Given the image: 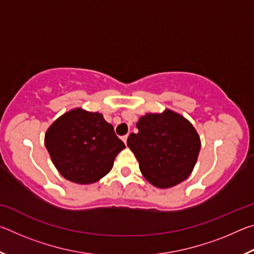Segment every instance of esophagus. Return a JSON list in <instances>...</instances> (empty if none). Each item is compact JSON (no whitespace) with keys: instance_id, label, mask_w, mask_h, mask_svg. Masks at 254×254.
<instances>
[{"instance_id":"1","label":"esophagus","mask_w":254,"mask_h":254,"mask_svg":"<svg viewBox=\"0 0 254 254\" xmlns=\"http://www.w3.org/2000/svg\"><path fill=\"white\" fill-rule=\"evenodd\" d=\"M127 136H128L127 134H126V135H123V136H122V141H123L124 143H127Z\"/></svg>"}]
</instances>
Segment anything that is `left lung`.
<instances>
[{
    "label": "left lung",
    "instance_id": "left-lung-1",
    "mask_svg": "<svg viewBox=\"0 0 254 254\" xmlns=\"http://www.w3.org/2000/svg\"><path fill=\"white\" fill-rule=\"evenodd\" d=\"M139 132L127 137L140 171L158 188H170L186 180L197 162L200 137L196 128L177 112L142 115L136 123Z\"/></svg>",
    "mask_w": 254,
    "mask_h": 254
}]
</instances>
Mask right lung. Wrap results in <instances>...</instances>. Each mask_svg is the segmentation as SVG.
<instances>
[{"label": "right lung", "instance_id": "right-lung-1", "mask_svg": "<svg viewBox=\"0 0 254 254\" xmlns=\"http://www.w3.org/2000/svg\"><path fill=\"white\" fill-rule=\"evenodd\" d=\"M51 161L71 183H96L110 173L126 148L103 114L76 107L59 117L45 134Z\"/></svg>", "mask_w": 254, "mask_h": 254}]
</instances>
